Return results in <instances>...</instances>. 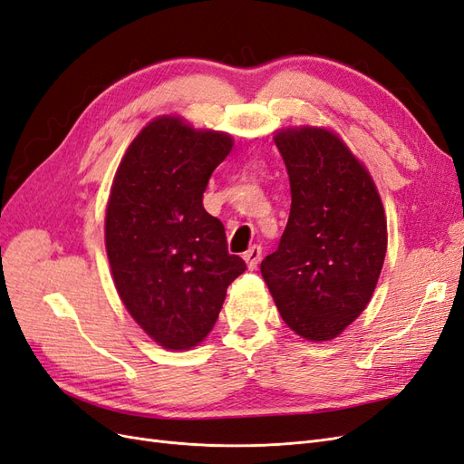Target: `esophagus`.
I'll return each instance as SVG.
<instances>
[{
  "label": "esophagus",
  "mask_w": 464,
  "mask_h": 464,
  "mask_svg": "<svg viewBox=\"0 0 464 464\" xmlns=\"http://www.w3.org/2000/svg\"><path fill=\"white\" fill-rule=\"evenodd\" d=\"M261 256H263L261 246H251V247L246 251L244 259H246V263H247V266H249V271L257 269V263L261 261Z\"/></svg>",
  "instance_id": "1"
}]
</instances>
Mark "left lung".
Masks as SVG:
<instances>
[{"label":"left lung","mask_w":464,"mask_h":464,"mask_svg":"<svg viewBox=\"0 0 464 464\" xmlns=\"http://www.w3.org/2000/svg\"><path fill=\"white\" fill-rule=\"evenodd\" d=\"M290 178V217L261 275L286 325L331 341L372 300L387 251V220L370 172L339 135L288 128L275 135Z\"/></svg>","instance_id":"left-lung-1"}]
</instances>
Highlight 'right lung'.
<instances>
[{"instance_id": "add662e5", "label": "right lung", "mask_w": 464, "mask_h": 464, "mask_svg": "<svg viewBox=\"0 0 464 464\" xmlns=\"http://www.w3.org/2000/svg\"><path fill=\"white\" fill-rule=\"evenodd\" d=\"M228 133L152 120L123 154L106 207V254L125 310L168 350L198 346L213 329L227 288L246 271L228 254L222 222L203 207Z\"/></svg>"}]
</instances>
